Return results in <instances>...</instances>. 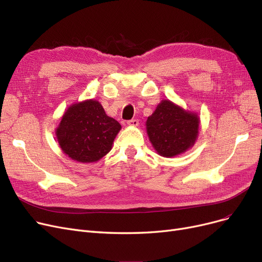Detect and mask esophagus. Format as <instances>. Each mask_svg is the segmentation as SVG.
Returning <instances> with one entry per match:
<instances>
[{"mask_svg": "<svg viewBox=\"0 0 262 262\" xmlns=\"http://www.w3.org/2000/svg\"><path fill=\"white\" fill-rule=\"evenodd\" d=\"M127 124H128L129 126H133V127H136V126H138V124H139V121H138V120H136V119L129 120V121L127 122Z\"/></svg>", "mask_w": 262, "mask_h": 262, "instance_id": "esophagus-1", "label": "esophagus"}]
</instances>
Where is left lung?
Returning a JSON list of instances; mask_svg holds the SVG:
<instances>
[{
    "label": "left lung",
    "instance_id": "8db88e82",
    "mask_svg": "<svg viewBox=\"0 0 262 262\" xmlns=\"http://www.w3.org/2000/svg\"><path fill=\"white\" fill-rule=\"evenodd\" d=\"M200 123L196 113L166 99L162 100L147 119L146 128L149 140L158 154L172 158L194 146Z\"/></svg>",
    "mask_w": 262,
    "mask_h": 262
}]
</instances>
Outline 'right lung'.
<instances>
[{"mask_svg":"<svg viewBox=\"0 0 262 262\" xmlns=\"http://www.w3.org/2000/svg\"><path fill=\"white\" fill-rule=\"evenodd\" d=\"M121 128L99 101L87 99L66 110L56 128V138L62 152L73 161L95 163L110 152Z\"/></svg>","mask_w":262,"mask_h":262,"instance_id":"obj_1","label":"right lung"}]
</instances>
